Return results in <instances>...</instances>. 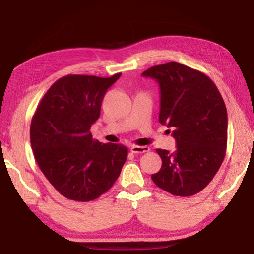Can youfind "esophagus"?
<instances>
[{"label": "esophagus", "mask_w": 254, "mask_h": 254, "mask_svg": "<svg viewBox=\"0 0 254 254\" xmlns=\"http://www.w3.org/2000/svg\"><path fill=\"white\" fill-rule=\"evenodd\" d=\"M130 150L133 153H144V152H148L150 148L147 147V145H143V147H140V145H131Z\"/></svg>", "instance_id": "34e87169"}]
</instances>
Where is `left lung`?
Returning a JSON list of instances; mask_svg holds the SVG:
<instances>
[{
    "label": "left lung",
    "instance_id": "1",
    "mask_svg": "<svg viewBox=\"0 0 254 254\" xmlns=\"http://www.w3.org/2000/svg\"><path fill=\"white\" fill-rule=\"evenodd\" d=\"M142 76L159 84V122L173 128L177 147L173 153L157 149L162 166L151 178L158 187L175 196L195 195L210 183L224 160L225 103L209 77L183 64L153 66Z\"/></svg>",
    "mask_w": 254,
    "mask_h": 254
}]
</instances>
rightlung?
Masks as SVG:
<instances>
[{"instance_id": "add662e5", "label": "right lung", "mask_w": 254, "mask_h": 254, "mask_svg": "<svg viewBox=\"0 0 254 254\" xmlns=\"http://www.w3.org/2000/svg\"><path fill=\"white\" fill-rule=\"evenodd\" d=\"M121 72L109 78L67 75L51 85L30 127L38 166L66 198L96 199L117 182L127 158L122 144L94 140L91 127L100 118L105 93Z\"/></svg>"}]
</instances>
